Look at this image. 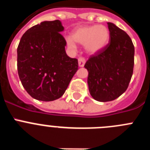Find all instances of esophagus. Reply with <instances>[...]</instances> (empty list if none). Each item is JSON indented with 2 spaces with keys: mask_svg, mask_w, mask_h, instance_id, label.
Segmentation results:
<instances>
[{
  "mask_svg": "<svg viewBox=\"0 0 150 150\" xmlns=\"http://www.w3.org/2000/svg\"><path fill=\"white\" fill-rule=\"evenodd\" d=\"M85 63H86V59L84 58H83V57L79 58V59H78V64H79V67H83L85 65Z\"/></svg>",
  "mask_w": 150,
  "mask_h": 150,
  "instance_id": "1",
  "label": "esophagus"
}]
</instances>
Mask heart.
Here are the masks:
<instances>
[{"label": "heart", "mask_w": 150, "mask_h": 150, "mask_svg": "<svg viewBox=\"0 0 150 150\" xmlns=\"http://www.w3.org/2000/svg\"><path fill=\"white\" fill-rule=\"evenodd\" d=\"M110 40V30L104 25H84L74 29L72 37H67L66 41L71 48L76 47V42L85 45L90 54L100 52L107 45Z\"/></svg>", "instance_id": "1"}]
</instances>
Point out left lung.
Segmentation results:
<instances>
[{
    "label": "left lung",
    "instance_id": "left-lung-1",
    "mask_svg": "<svg viewBox=\"0 0 150 150\" xmlns=\"http://www.w3.org/2000/svg\"><path fill=\"white\" fill-rule=\"evenodd\" d=\"M107 25L109 43L90 57L84 66L88 72L90 95L100 102L115 100L126 91L134 68V47L132 39L115 24Z\"/></svg>",
    "mask_w": 150,
    "mask_h": 150
}]
</instances>
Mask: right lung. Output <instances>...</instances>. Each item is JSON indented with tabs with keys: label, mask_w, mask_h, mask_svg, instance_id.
Returning <instances> with one entry per match:
<instances>
[{
	"label": "right lung",
	"mask_w": 150,
	"mask_h": 150,
	"mask_svg": "<svg viewBox=\"0 0 150 150\" xmlns=\"http://www.w3.org/2000/svg\"><path fill=\"white\" fill-rule=\"evenodd\" d=\"M61 21H44L22 35L17 48L19 79L33 98L52 101L62 96L78 70L66 54Z\"/></svg>",
	"instance_id": "add662e5"
}]
</instances>
